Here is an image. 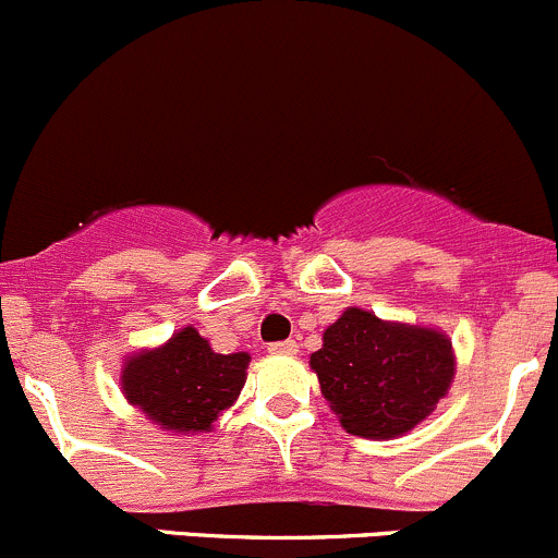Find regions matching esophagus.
I'll return each mask as SVG.
<instances>
[{
    "label": "esophagus",
    "mask_w": 558,
    "mask_h": 558,
    "mask_svg": "<svg viewBox=\"0 0 558 558\" xmlns=\"http://www.w3.org/2000/svg\"><path fill=\"white\" fill-rule=\"evenodd\" d=\"M269 353L275 355H296L299 353V344L294 339H286V342H272L269 344Z\"/></svg>",
    "instance_id": "1"
}]
</instances>
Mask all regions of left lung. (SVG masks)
<instances>
[{"label":"left lung","instance_id":"obj_1","mask_svg":"<svg viewBox=\"0 0 558 558\" xmlns=\"http://www.w3.org/2000/svg\"><path fill=\"white\" fill-rule=\"evenodd\" d=\"M310 368L350 436L390 441L436 412L454 383L457 357L441 328L348 307L324 331Z\"/></svg>","mask_w":558,"mask_h":558}]
</instances>
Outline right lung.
<instances>
[{
    "mask_svg": "<svg viewBox=\"0 0 558 558\" xmlns=\"http://www.w3.org/2000/svg\"><path fill=\"white\" fill-rule=\"evenodd\" d=\"M248 361V353H216L195 326H184L168 342L128 355L120 387L151 425L197 436L214 430L221 412L238 401Z\"/></svg>",
    "mask_w": 558,
    "mask_h": 558,
    "instance_id": "right-lung-1",
    "label": "right lung"
}]
</instances>
